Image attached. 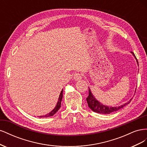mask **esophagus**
<instances>
[{
  "label": "esophagus",
  "mask_w": 147,
  "mask_h": 147,
  "mask_svg": "<svg viewBox=\"0 0 147 147\" xmlns=\"http://www.w3.org/2000/svg\"><path fill=\"white\" fill-rule=\"evenodd\" d=\"M74 78L75 80H80L82 79V75L81 74L79 73H75L74 75Z\"/></svg>",
  "instance_id": "esophagus-1"
}]
</instances>
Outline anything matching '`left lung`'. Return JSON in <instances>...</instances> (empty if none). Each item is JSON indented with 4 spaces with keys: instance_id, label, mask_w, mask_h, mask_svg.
I'll return each instance as SVG.
<instances>
[{
    "instance_id": "left-lung-1",
    "label": "left lung",
    "mask_w": 147,
    "mask_h": 147,
    "mask_svg": "<svg viewBox=\"0 0 147 147\" xmlns=\"http://www.w3.org/2000/svg\"><path fill=\"white\" fill-rule=\"evenodd\" d=\"M131 53L136 58L137 65H139V63H138L137 59L134 55V53L133 52H131ZM131 100H132V99H131L127 102H126V103L124 104L123 105H121L120 106H118V107L107 106V105H103L102 104H101L99 100H97L96 99V97L94 96V95H93L92 93L91 92L90 88H89V96L86 98V100H87L89 107H90L93 111V112H96L97 113H100V114H110L112 112H116V111L123 108L124 106H126V105L129 104Z\"/></svg>"
}]
</instances>
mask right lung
I'll use <instances>...</instances> for the list:
<instances>
[{"instance_id":"add662e5","label":"right lung","mask_w":147,"mask_h":147,"mask_svg":"<svg viewBox=\"0 0 147 147\" xmlns=\"http://www.w3.org/2000/svg\"><path fill=\"white\" fill-rule=\"evenodd\" d=\"M63 89L62 90V91H61V93H60V95L59 96V98H58V101H57V104L55 106V109H53L51 112H50L49 113L45 115H43V116H38L39 118H47V117H52L54 115L57 111L59 110V109H60L61 107V101H62V99H63Z\"/></svg>"}]
</instances>
